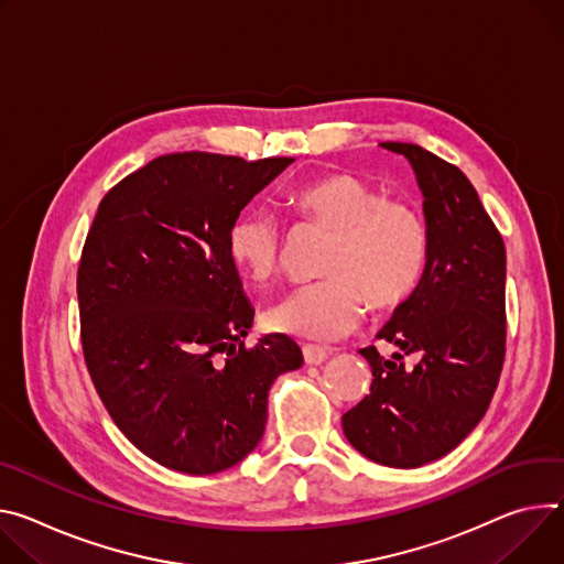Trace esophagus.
Here are the masks:
<instances>
[{"label":"esophagus","instance_id":"esophagus-1","mask_svg":"<svg viewBox=\"0 0 564 564\" xmlns=\"http://www.w3.org/2000/svg\"><path fill=\"white\" fill-rule=\"evenodd\" d=\"M330 350L328 348H322L317 344H303V360L305 365H322L328 360Z\"/></svg>","mask_w":564,"mask_h":564}]
</instances>
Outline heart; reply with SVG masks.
<instances>
[{
    "mask_svg": "<svg viewBox=\"0 0 564 564\" xmlns=\"http://www.w3.org/2000/svg\"><path fill=\"white\" fill-rule=\"evenodd\" d=\"M285 207L333 238L319 265L326 279L288 292L265 311L272 333L330 341L362 322L367 301L378 311L393 308L416 288L427 227L409 199L333 173L292 188ZM229 253L251 281L274 279L288 253L279 220L261 209L242 214L229 229Z\"/></svg>",
    "mask_w": 564,
    "mask_h": 564,
    "instance_id": "b5f03b06",
    "label": "heart"
}]
</instances>
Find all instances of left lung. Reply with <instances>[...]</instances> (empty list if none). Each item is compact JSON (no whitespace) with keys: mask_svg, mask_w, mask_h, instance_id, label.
I'll return each mask as SVG.
<instances>
[{"mask_svg":"<svg viewBox=\"0 0 564 564\" xmlns=\"http://www.w3.org/2000/svg\"><path fill=\"white\" fill-rule=\"evenodd\" d=\"M414 166L425 195L427 263L421 283L378 333L400 348L389 360L360 348L373 382L341 416L348 443L389 468H419L452 452L484 419L506 355V247L454 164L384 141ZM420 362L406 368L403 357Z\"/></svg>","mask_w":564,"mask_h":564,"instance_id":"obj_1","label":"left lung"}]
</instances>
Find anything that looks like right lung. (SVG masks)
<instances>
[{"mask_svg":"<svg viewBox=\"0 0 564 564\" xmlns=\"http://www.w3.org/2000/svg\"><path fill=\"white\" fill-rule=\"evenodd\" d=\"M292 162L171 152L98 204L76 279L83 357L117 427L164 468L236 466L272 382L303 362L283 333L245 346L253 308L229 253L240 212Z\"/></svg>","mask_w":564,"mask_h":564,"instance_id":"obj_1","label":"right lung"}]
</instances>
